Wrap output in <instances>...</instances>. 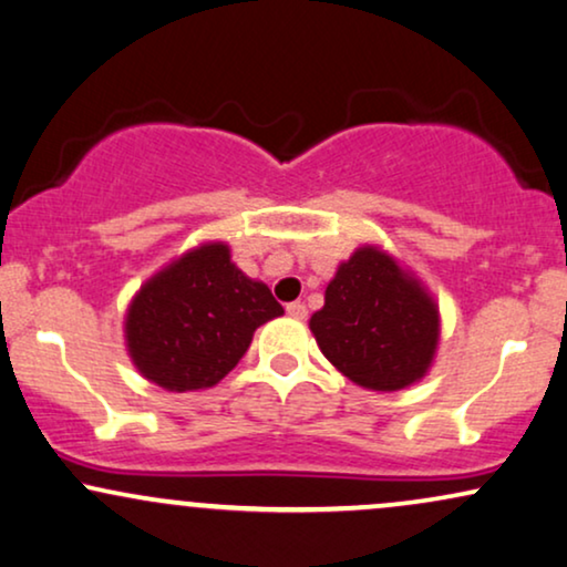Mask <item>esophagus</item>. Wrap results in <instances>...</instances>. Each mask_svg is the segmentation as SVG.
<instances>
[{"label":"esophagus","mask_w":567,"mask_h":567,"mask_svg":"<svg viewBox=\"0 0 567 567\" xmlns=\"http://www.w3.org/2000/svg\"><path fill=\"white\" fill-rule=\"evenodd\" d=\"M288 313H290L292 319H306L308 308H306L303 303H298V300H296V303H288Z\"/></svg>","instance_id":"1"}]
</instances>
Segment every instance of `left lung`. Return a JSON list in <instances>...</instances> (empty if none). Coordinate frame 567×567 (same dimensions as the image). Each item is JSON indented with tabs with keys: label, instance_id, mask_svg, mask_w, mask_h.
<instances>
[{
	"label": "left lung",
	"instance_id": "obj_1",
	"mask_svg": "<svg viewBox=\"0 0 567 567\" xmlns=\"http://www.w3.org/2000/svg\"><path fill=\"white\" fill-rule=\"evenodd\" d=\"M321 353L350 382L398 392L426 377L440 342V308L424 285L377 246L337 267L311 321Z\"/></svg>",
	"mask_w": 567,
	"mask_h": 567
}]
</instances>
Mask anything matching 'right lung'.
I'll return each instance as SVG.
<instances>
[{
	"label": "right lung",
	"instance_id": "add662e5",
	"mask_svg": "<svg viewBox=\"0 0 567 567\" xmlns=\"http://www.w3.org/2000/svg\"><path fill=\"white\" fill-rule=\"evenodd\" d=\"M282 313L267 285L235 267L225 243H204L135 292L125 317L127 353L164 390H206L238 367L256 329Z\"/></svg>",
	"mask_w": 567,
	"mask_h": 567
}]
</instances>
